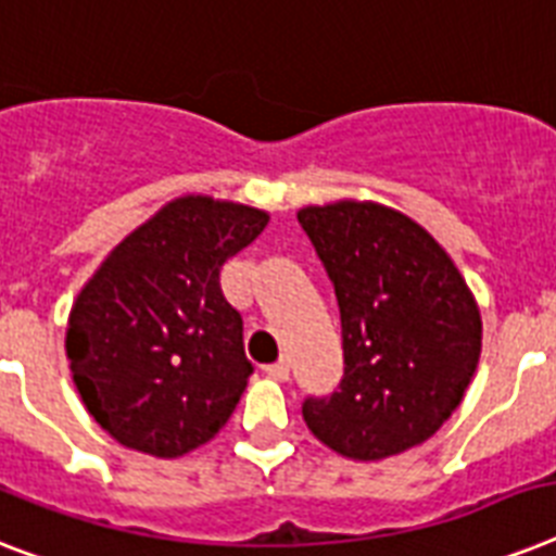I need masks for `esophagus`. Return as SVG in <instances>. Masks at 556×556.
<instances>
[{
	"instance_id": "1",
	"label": "esophagus",
	"mask_w": 556,
	"mask_h": 556,
	"mask_svg": "<svg viewBox=\"0 0 556 556\" xmlns=\"http://www.w3.org/2000/svg\"><path fill=\"white\" fill-rule=\"evenodd\" d=\"M263 371L268 374L270 380H279V382H282V380H288V363H286V359H279V363H270V365H265Z\"/></svg>"
}]
</instances>
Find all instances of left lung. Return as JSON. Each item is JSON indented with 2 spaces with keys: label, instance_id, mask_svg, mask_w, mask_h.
<instances>
[{
  "label": "left lung",
  "instance_id": "left-lung-1",
  "mask_svg": "<svg viewBox=\"0 0 556 556\" xmlns=\"http://www.w3.org/2000/svg\"><path fill=\"white\" fill-rule=\"evenodd\" d=\"M342 319L345 374L308 396L317 440L351 459L414 448L457 408L482 349L477 302L457 265L414 219L374 202L302 207Z\"/></svg>",
  "mask_w": 556,
  "mask_h": 556
}]
</instances>
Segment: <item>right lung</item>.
<instances>
[{
    "mask_svg": "<svg viewBox=\"0 0 556 556\" xmlns=\"http://www.w3.org/2000/svg\"><path fill=\"white\" fill-rule=\"evenodd\" d=\"M268 214L211 197L162 207L76 296L67 359L85 408L125 448L182 457L237 408L254 365L219 270Z\"/></svg>",
    "mask_w": 556,
    "mask_h": 556,
    "instance_id": "right-lung-1",
    "label": "right lung"
}]
</instances>
